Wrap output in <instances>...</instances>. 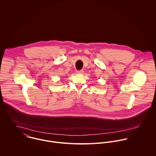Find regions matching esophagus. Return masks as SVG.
Segmentation results:
<instances>
[{
  "label": "esophagus",
  "instance_id": "obj_1",
  "mask_svg": "<svg viewBox=\"0 0 156 156\" xmlns=\"http://www.w3.org/2000/svg\"><path fill=\"white\" fill-rule=\"evenodd\" d=\"M83 73V69H80V70H77V73L78 74H82Z\"/></svg>",
  "mask_w": 156,
  "mask_h": 156
}]
</instances>
